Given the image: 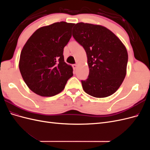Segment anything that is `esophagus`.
<instances>
[{
  "mask_svg": "<svg viewBox=\"0 0 150 150\" xmlns=\"http://www.w3.org/2000/svg\"><path fill=\"white\" fill-rule=\"evenodd\" d=\"M76 67H77V65L76 64H73V65H72V68H73V70L74 71H75V69H76Z\"/></svg>",
  "mask_w": 150,
  "mask_h": 150,
  "instance_id": "esophagus-1",
  "label": "esophagus"
}]
</instances>
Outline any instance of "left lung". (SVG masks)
Here are the masks:
<instances>
[{"mask_svg":"<svg viewBox=\"0 0 150 150\" xmlns=\"http://www.w3.org/2000/svg\"><path fill=\"white\" fill-rule=\"evenodd\" d=\"M72 36L86 52L89 72L81 80L83 88L95 98H106L118 89L123 81L128 52L118 38L99 25L79 22L72 29Z\"/></svg>","mask_w":150,"mask_h":150,"instance_id":"8db88e82","label":"left lung"}]
</instances>
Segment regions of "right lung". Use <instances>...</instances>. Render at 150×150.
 <instances>
[{
	"instance_id": "right-lung-1",
	"label": "right lung",
	"mask_w": 150,
	"mask_h": 150,
	"mask_svg": "<svg viewBox=\"0 0 150 150\" xmlns=\"http://www.w3.org/2000/svg\"><path fill=\"white\" fill-rule=\"evenodd\" d=\"M74 25L60 22L42 27L22 50L21 74L29 88L39 96L50 97L61 93L73 76L72 67L64 62L63 51Z\"/></svg>"
}]
</instances>
